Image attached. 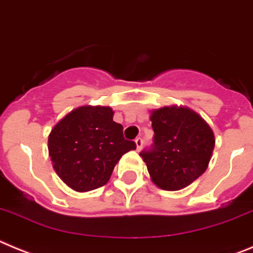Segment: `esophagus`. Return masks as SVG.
I'll use <instances>...</instances> for the list:
<instances>
[{"instance_id": "34e87169", "label": "esophagus", "mask_w": 253, "mask_h": 253, "mask_svg": "<svg viewBox=\"0 0 253 253\" xmlns=\"http://www.w3.org/2000/svg\"><path fill=\"white\" fill-rule=\"evenodd\" d=\"M135 142H136V147H137V150L142 149V146H143V138L142 137H137L135 140Z\"/></svg>"}]
</instances>
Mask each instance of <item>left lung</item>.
Segmentation results:
<instances>
[{"label": "left lung", "instance_id": "left-lung-1", "mask_svg": "<svg viewBox=\"0 0 253 253\" xmlns=\"http://www.w3.org/2000/svg\"><path fill=\"white\" fill-rule=\"evenodd\" d=\"M154 138L140 156L152 181L165 190L192 184L208 168L214 135L204 120L183 107H164L150 117Z\"/></svg>", "mask_w": 253, "mask_h": 253}]
</instances>
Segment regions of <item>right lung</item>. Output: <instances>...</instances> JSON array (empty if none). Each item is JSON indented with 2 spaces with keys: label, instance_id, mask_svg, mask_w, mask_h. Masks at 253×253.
Returning a JSON list of instances; mask_svg holds the SVG:
<instances>
[{
  "label": "right lung",
  "instance_id": "1",
  "mask_svg": "<svg viewBox=\"0 0 253 253\" xmlns=\"http://www.w3.org/2000/svg\"><path fill=\"white\" fill-rule=\"evenodd\" d=\"M136 149L113 121L110 107H81L65 116L49 135V155L60 179L77 192L101 188L124 154Z\"/></svg>",
  "mask_w": 253,
  "mask_h": 253
}]
</instances>
